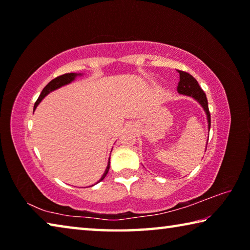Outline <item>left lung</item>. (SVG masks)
<instances>
[{
    "instance_id": "1",
    "label": "left lung",
    "mask_w": 250,
    "mask_h": 250,
    "mask_svg": "<svg viewBox=\"0 0 250 250\" xmlns=\"http://www.w3.org/2000/svg\"><path fill=\"white\" fill-rule=\"evenodd\" d=\"M180 75V82L177 83V92L181 95L189 96L195 99L200 104L207 116V122H208V129L210 128V113L208 110V104H207V98L205 92L203 91L202 88L198 84L197 80L189 75L186 71L177 70Z\"/></svg>"
}]
</instances>
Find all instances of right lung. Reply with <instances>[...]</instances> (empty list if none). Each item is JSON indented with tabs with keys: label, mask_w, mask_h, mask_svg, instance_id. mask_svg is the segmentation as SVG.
<instances>
[{
	"label": "right lung",
	"mask_w": 250,
	"mask_h": 250,
	"mask_svg": "<svg viewBox=\"0 0 250 250\" xmlns=\"http://www.w3.org/2000/svg\"><path fill=\"white\" fill-rule=\"evenodd\" d=\"M82 74H76V73H69V74H64L62 76H58V77H56L53 80H50V82L46 84L45 88L43 90H42L41 95L39 97V99L36 100L35 104H34V110H35V108L37 107V104H39L42 100H43L46 96H47L49 92H52L54 90L58 89V88H61L62 86H65V84H68L70 83L73 80H75V78L77 77V76H80ZM109 167H110V159H109V162H108V166H107V168H105V171L104 173V175L101 176V179L99 180V182L103 181L105 175H107V173L109 171Z\"/></svg>",
	"instance_id": "add662e5"
}]
</instances>
